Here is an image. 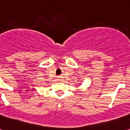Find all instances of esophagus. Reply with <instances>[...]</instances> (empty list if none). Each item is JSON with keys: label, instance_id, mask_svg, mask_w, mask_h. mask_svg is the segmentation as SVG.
Returning a JSON list of instances; mask_svg holds the SVG:
<instances>
[{"label": "esophagus", "instance_id": "34e87169", "mask_svg": "<svg viewBox=\"0 0 130 130\" xmlns=\"http://www.w3.org/2000/svg\"><path fill=\"white\" fill-rule=\"evenodd\" d=\"M59 77V78H61V77Z\"/></svg>", "mask_w": 130, "mask_h": 130}]
</instances>
